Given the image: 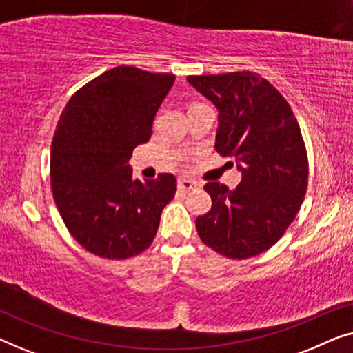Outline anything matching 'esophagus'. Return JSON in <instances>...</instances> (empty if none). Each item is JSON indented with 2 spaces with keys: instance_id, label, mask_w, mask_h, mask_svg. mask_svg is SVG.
Listing matches in <instances>:
<instances>
[{
  "instance_id": "34e87169",
  "label": "esophagus",
  "mask_w": 353,
  "mask_h": 353,
  "mask_svg": "<svg viewBox=\"0 0 353 353\" xmlns=\"http://www.w3.org/2000/svg\"><path fill=\"white\" fill-rule=\"evenodd\" d=\"M197 186H199V183L194 180H188V178H180V180H178V188L183 191L194 190V188H197Z\"/></svg>"
}]
</instances>
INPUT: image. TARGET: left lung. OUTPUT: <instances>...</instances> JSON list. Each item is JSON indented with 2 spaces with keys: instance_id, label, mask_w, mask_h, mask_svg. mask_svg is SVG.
<instances>
[{
  "instance_id": "8db88e82",
  "label": "left lung",
  "mask_w": 353,
  "mask_h": 353,
  "mask_svg": "<svg viewBox=\"0 0 353 353\" xmlns=\"http://www.w3.org/2000/svg\"><path fill=\"white\" fill-rule=\"evenodd\" d=\"M219 110L215 149L243 173L236 190L210 181L212 209L196 219L199 238L228 259H249L276 244L301 209L308 181L301 127L283 94L254 72L191 75Z\"/></svg>"
}]
</instances>
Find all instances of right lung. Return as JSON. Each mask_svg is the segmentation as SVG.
I'll return each instance as SVG.
<instances>
[{
	"instance_id": "1",
	"label": "right lung",
	"mask_w": 353,
	"mask_h": 353,
	"mask_svg": "<svg viewBox=\"0 0 353 353\" xmlns=\"http://www.w3.org/2000/svg\"><path fill=\"white\" fill-rule=\"evenodd\" d=\"M175 75L119 65L69 99L51 143V188L57 210L81 248L125 260L152 244L176 178L132 176L133 149L148 143L152 120Z\"/></svg>"
}]
</instances>
